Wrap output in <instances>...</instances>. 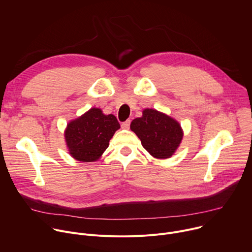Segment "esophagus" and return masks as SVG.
Returning <instances> with one entry per match:
<instances>
[{
    "mask_svg": "<svg viewBox=\"0 0 252 252\" xmlns=\"http://www.w3.org/2000/svg\"><path fill=\"white\" fill-rule=\"evenodd\" d=\"M129 126H130V121H129V120H127V121H126V122H124V123L122 124V127H123L124 129H128V128H129Z\"/></svg>",
    "mask_w": 252,
    "mask_h": 252,
    "instance_id": "obj_1",
    "label": "esophagus"
}]
</instances>
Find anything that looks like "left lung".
<instances>
[{"mask_svg":"<svg viewBox=\"0 0 252 252\" xmlns=\"http://www.w3.org/2000/svg\"><path fill=\"white\" fill-rule=\"evenodd\" d=\"M130 129L138 136L142 147L157 158L171 157L183 138L179 124L156 110L143 111L141 118L131 122Z\"/></svg>","mask_w":252,"mask_h":252,"instance_id":"1","label":"left lung"}]
</instances>
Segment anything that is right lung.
Segmentation results:
<instances>
[{
    "label": "right lung",
    "instance_id": "obj_1",
    "mask_svg": "<svg viewBox=\"0 0 252 252\" xmlns=\"http://www.w3.org/2000/svg\"><path fill=\"white\" fill-rule=\"evenodd\" d=\"M120 127L114 115L104 116L99 109H91L67 125L64 136L69 154L80 161L96 160Z\"/></svg>",
    "mask_w": 252,
    "mask_h": 252
}]
</instances>
